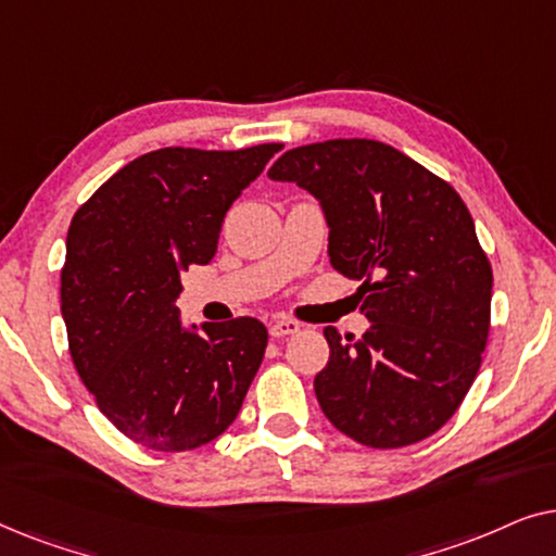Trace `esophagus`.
Masks as SVG:
<instances>
[{
    "label": "esophagus",
    "mask_w": 556,
    "mask_h": 556,
    "mask_svg": "<svg viewBox=\"0 0 556 556\" xmlns=\"http://www.w3.org/2000/svg\"><path fill=\"white\" fill-rule=\"evenodd\" d=\"M299 331H301V324L293 321V318H280V321L270 324V337L273 339L291 337V333H299Z\"/></svg>",
    "instance_id": "34e87169"
}]
</instances>
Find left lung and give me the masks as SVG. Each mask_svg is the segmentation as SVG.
Segmentation results:
<instances>
[{
    "instance_id": "8db88e82",
    "label": "left lung",
    "mask_w": 556,
    "mask_h": 556,
    "mask_svg": "<svg viewBox=\"0 0 556 556\" xmlns=\"http://www.w3.org/2000/svg\"><path fill=\"white\" fill-rule=\"evenodd\" d=\"M321 200L329 257L359 280L362 339L326 326L329 362L314 379L333 428L369 447H405L455 415L481 369L493 270L460 194L422 164L371 139L286 151L268 172Z\"/></svg>"
}]
</instances>
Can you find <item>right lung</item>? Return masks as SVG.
<instances>
[{"mask_svg": "<svg viewBox=\"0 0 556 556\" xmlns=\"http://www.w3.org/2000/svg\"><path fill=\"white\" fill-rule=\"evenodd\" d=\"M283 143L166 147L101 185L67 227V346L96 405L149 451L207 445L238 417L268 329L250 316L181 326L179 273L207 265L227 210Z\"/></svg>", "mask_w": 556, "mask_h": 556, "instance_id": "1", "label": "right lung"}]
</instances>
